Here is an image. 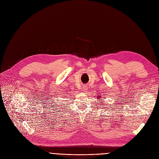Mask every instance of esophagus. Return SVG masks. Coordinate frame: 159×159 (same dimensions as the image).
<instances>
[{
  "label": "esophagus",
  "instance_id": "34e87169",
  "mask_svg": "<svg viewBox=\"0 0 159 159\" xmlns=\"http://www.w3.org/2000/svg\"><path fill=\"white\" fill-rule=\"evenodd\" d=\"M83 89H84V91H85V90H86V87H85V86H84Z\"/></svg>",
  "mask_w": 159,
  "mask_h": 159
}]
</instances>
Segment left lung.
<instances>
[{
  "label": "left lung",
  "mask_w": 159,
  "mask_h": 159,
  "mask_svg": "<svg viewBox=\"0 0 159 159\" xmlns=\"http://www.w3.org/2000/svg\"><path fill=\"white\" fill-rule=\"evenodd\" d=\"M98 99H101V96H100V97L98 96Z\"/></svg>",
  "instance_id": "left-lung-1"
}]
</instances>
